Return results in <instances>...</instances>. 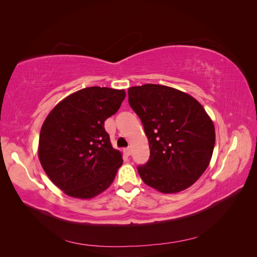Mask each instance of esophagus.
I'll return each mask as SVG.
<instances>
[{"mask_svg": "<svg viewBox=\"0 0 257 257\" xmlns=\"http://www.w3.org/2000/svg\"><path fill=\"white\" fill-rule=\"evenodd\" d=\"M124 153H125V154L127 155V157H130L131 153H132V149H131V148L128 147V148H126V149H124Z\"/></svg>", "mask_w": 257, "mask_h": 257, "instance_id": "34e87169", "label": "esophagus"}]
</instances>
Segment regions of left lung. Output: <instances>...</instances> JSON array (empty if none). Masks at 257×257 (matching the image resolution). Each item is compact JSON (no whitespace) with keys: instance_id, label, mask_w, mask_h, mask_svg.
<instances>
[{"instance_id":"8db88e82","label":"left lung","mask_w":257,"mask_h":257,"mask_svg":"<svg viewBox=\"0 0 257 257\" xmlns=\"http://www.w3.org/2000/svg\"><path fill=\"white\" fill-rule=\"evenodd\" d=\"M141 118L150 158L137 167L143 181L162 193H178L198 180L212 157L215 132L204 107L191 95L147 83L127 91Z\"/></svg>"}]
</instances>
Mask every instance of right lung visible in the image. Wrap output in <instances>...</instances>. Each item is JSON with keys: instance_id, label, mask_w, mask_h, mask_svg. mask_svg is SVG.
I'll return each mask as SVG.
<instances>
[{"instance_id": "obj_1", "label": "right lung", "mask_w": 257, "mask_h": 257, "mask_svg": "<svg viewBox=\"0 0 257 257\" xmlns=\"http://www.w3.org/2000/svg\"><path fill=\"white\" fill-rule=\"evenodd\" d=\"M124 98V90L85 88L61 100L46 118L38 158L50 180L68 196L92 198L112 183L123 160L104 123Z\"/></svg>"}]
</instances>
